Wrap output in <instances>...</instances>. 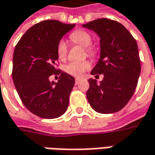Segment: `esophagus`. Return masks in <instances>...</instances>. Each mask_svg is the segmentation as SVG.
Instances as JSON below:
<instances>
[{
    "label": "esophagus",
    "instance_id": "34e87169",
    "mask_svg": "<svg viewBox=\"0 0 155 155\" xmlns=\"http://www.w3.org/2000/svg\"><path fill=\"white\" fill-rule=\"evenodd\" d=\"M80 81H81V79H75V85H78L79 83H80Z\"/></svg>",
    "mask_w": 155,
    "mask_h": 155
}]
</instances>
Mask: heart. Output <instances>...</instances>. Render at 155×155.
Wrapping results in <instances>:
<instances>
[{"label":"heart","instance_id":"b5f03b06","mask_svg":"<svg viewBox=\"0 0 155 155\" xmlns=\"http://www.w3.org/2000/svg\"><path fill=\"white\" fill-rule=\"evenodd\" d=\"M69 38L73 43L85 47L87 55L91 57H95L98 54L97 49L91 46L92 44V36L84 30H76L74 31L71 34L69 35ZM57 56L60 60H64L66 58L68 54V45L64 40L59 41L57 48H56ZM91 68V63L88 61H71L68 63L64 68L65 72L68 74L75 76V77H81L84 73L88 70Z\"/></svg>","mask_w":155,"mask_h":155}]
</instances>
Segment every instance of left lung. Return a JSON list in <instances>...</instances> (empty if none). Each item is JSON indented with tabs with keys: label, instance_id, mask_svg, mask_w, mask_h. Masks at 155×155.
<instances>
[{
	"label": "left lung",
	"instance_id": "obj_1",
	"mask_svg": "<svg viewBox=\"0 0 155 155\" xmlns=\"http://www.w3.org/2000/svg\"><path fill=\"white\" fill-rule=\"evenodd\" d=\"M83 27L93 30L100 38V58L91 74H104L100 83L88 80V102L99 113L117 112L131 99L141 73L136 41L123 25L111 19H95Z\"/></svg>",
	"mask_w": 155,
	"mask_h": 155
}]
</instances>
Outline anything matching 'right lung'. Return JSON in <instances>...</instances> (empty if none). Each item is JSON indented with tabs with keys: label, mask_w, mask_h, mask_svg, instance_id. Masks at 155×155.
<instances>
[{
	"label": "right lung",
	"mask_w": 155,
	"mask_h": 155,
	"mask_svg": "<svg viewBox=\"0 0 155 155\" xmlns=\"http://www.w3.org/2000/svg\"><path fill=\"white\" fill-rule=\"evenodd\" d=\"M75 25L44 20L28 29L15 46L12 76L24 105L36 116L52 119L68 109L74 78L57 69L56 48ZM60 75L57 83L48 77Z\"/></svg>",
	"instance_id": "obj_1"
}]
</instances>
